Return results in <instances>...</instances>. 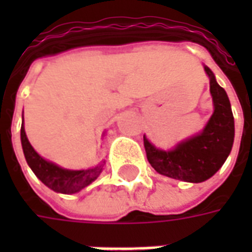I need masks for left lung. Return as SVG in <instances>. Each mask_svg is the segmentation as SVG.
Listing matches in <instances>:
<instances>
[{
  "instance_id": "1",
  "label": "left lung",
  "mask_w": 252,
  "mask_h": 252,
  "mask_svg": "<svg viewBox=\"0 0 252 252\" xmlns=\"http://www.w3.org/2000/svg\"><path fill=\"white\" fill-rule=\"evenodd\" d=\"M211 79L215 112L200 135L180 143L173 151L155 148L144 137V148L150 164L159 174L185 182H204L221 167L231 153L235 124L225 90L216 82L211 68L205 66Z\"/></svg>"
}]
</instances>
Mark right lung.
<instances>
[{"mask_svg": "<svg viewBox=\"0 0 252 252\" xmlns=\"http://www.w3.org/2000/svg\"><path fill=\"white\" fill-rule=\"evenodd\" d=\"M24 121V120H23ZM21 144L24 151L27 163L30 164L32 171L39 180L48 186L50 189L63 194L77 193L83 188L90 185L97 177L101 174L104 164L101 163L93 169L88 170H66L59 167L57 164L47 162L36 153L25 135L24 124H21Z\"/></svg>", "mask_w": 252, "mask_h": 252, "instance_id": "right-lung-1", "label": "right lung"}]
</instances>
